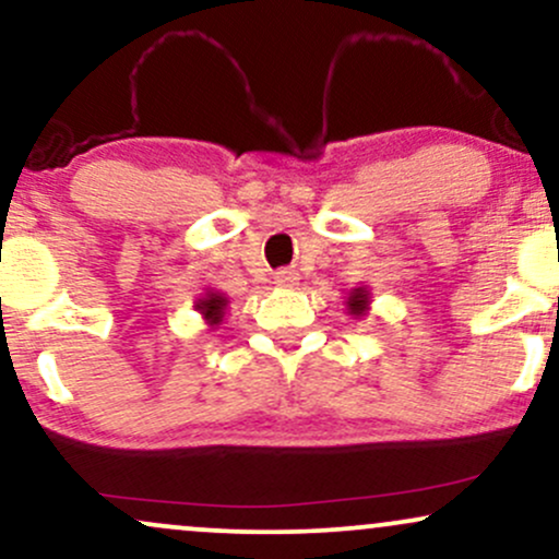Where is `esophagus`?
Returning a JSON list of instances; mask_svg holds the SVG:
<instances>
[{
	"label": "esophagus",
	"instance_id": "obj_1",
	"mask_svg": "<svg viewBox=\"0 0 559 559\" xmlns=\"http://www.w3.org/2000/svg\"><path fill=\"white\" fill-rule=\"evenodd\" d=\"M273 278H275V284H278V286H294V284H297V281H299L297 273L288 271V267H284V271L275 273Z\"/></svg>",
	"mask_w": 559,
	"mask_h": 559
}]
</instances>
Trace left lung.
<instances>
[{
  "label": "left lung",
  "instance_id": "1",
  "mask_svg": "<svg viewBox=\"0 0 559 559\" xmlns=\"http://www.w3.org/2000/svg\"><path fill=\"white\" fill-rule=\"evenodd\" d=\"M346 310H349V316L357 318V320L368 316V310H370V292H368V286L352 288L349 297H346Z\"/></svg>",
  "mask_w": 559,
  "mask_h": 559
}]
</instances>
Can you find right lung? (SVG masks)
Masks as SVG:
<instances>
[{
    "mask_svg": "<svg viewBox=\"0 0 559 559\" xmlns=\"http://www.w3.org/2000/svg\"><path fill=\"white\" fill-rule=\"evenodd\" d=\"M226 307H228V297L226 294L215 292V288H204L202 297L194 301V310L204 318V323H207L210 329H217V325L223 323V318H226Z\"/></svg>",
    "mask_w": 559,
    "mask_h": 559,
    "instance_id": "add662e5",
    "label": "right lung"
}]
</instances>
